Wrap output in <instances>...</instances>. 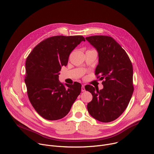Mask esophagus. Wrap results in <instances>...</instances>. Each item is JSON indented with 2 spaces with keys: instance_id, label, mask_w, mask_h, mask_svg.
<instances>
[{
  "instance_id": "esophagus-1",
  "label": "esophagus",
  "mask_w": 154,
  "mask_h": 154,
  "mask_svg": "<svg viewBox=\"0 0 154 154\" xmlns=\"http://www.w3.org/2000/svg\"><path fill=\"white\" fill-rule=\"evenodd\" d=\"M82 92L85 91V86H84V85H82Z\"/></svg>"
}]
</instances>
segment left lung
I'll use <instances>...</instances> for the list:
<instances>
[{"label": "left lung", "mask_w": 154, "mask_h": 154, "mask_svg": "<svg viewBox=\"0 0 154 154\" xmlns=\"http://www.w3.org/2000/svg\"><path fill=\"white\" fill-rule=\"evenodd\" d=\"M85 39L98 53L95 74L100 75V80L104 79L100 90L90 85L85 86L93 95L87 105L88 111L99 121L111 122L122 115L132 96V64L125 51L112 37L96 35Z\"/></svg>", "instance_id": "1"}]
</instances>
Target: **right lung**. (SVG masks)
<instances>
[{
  "label": "right lung",
  "mask_w": 154,
  "mask_h": 154,
  "mask_svg": "<svg viewBox=\"0 0 154 154\" xmlns=\"http://www.w3.org/2000/svg\"><path fill=\"white\" fill-rule=\"evenodd\" d=\"M82 36H55L42 41L32 50L26 62L25 83L29 100L43 118L55 121L64 118L80 94L82 85L63 84L60 71L68 64L71 52Z\"/></svg>",
  "instance_id": "1"
}]
</instances>
